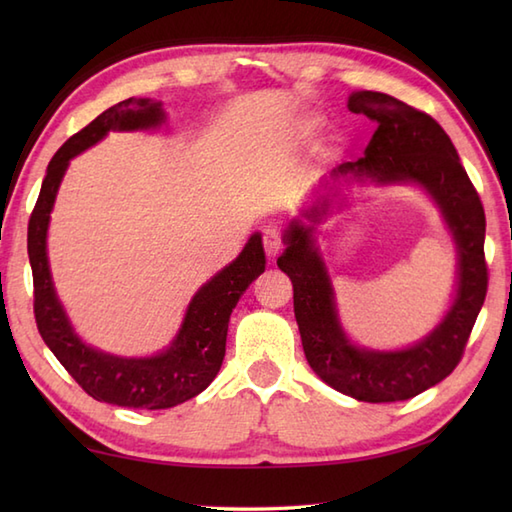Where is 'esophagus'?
<instances>
[{
  "mask_svg": "<svg viewBox=\"0 0 512 512\" xmlns=\"http://www.w3.org/2000/svg\"><path fill=\"white\" fill-rule=\"evenodd\" d=\"M281 248H284V237H281L279 228H266L264 231V250L270 259H275Z\"/></svg>",
  "mask_w": 512,
  "mask_h": 512,
  "instance_id": "esophagus-1",
  "label": "esophagus"
}]
</instances>
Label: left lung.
Masks as SVG:
<instances>
[{"instance_id": "obj_1", "label": "left lung", "mask_w": 512, "mask_h": 512, "mask_svg": "<svg viewBox=\"0 0 512 512\" xmlns=\"http://www.w3.org/2000/svg\"><path fill=\"white\" fill-rule=\"evenodd\" d=\"M347 107L376 123L365 156L343 162L321 178L301 220L286 228L277 266L292 281L295 317L310 367L323 383L363 402H396L438 385L460 363L464 345L486 297V217L451 138L429 114L383 92H352ZM354 181L390 186L416 183L439 206L459 250L456 292L443 321L402 351H369L342 330L333 289L316 246V226L344 201Z\"/></svg>"}]
</instances>
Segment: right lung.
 <instances>
[{
    "mask_svg": "<svg viewBox=\"0 0 512 512\" xmlns=\"http://www.w3.org/2000/svg\"><path fill=\"white\" fill-rule=\"evenodd\" d=\"M160 101L127 99L74 134L50 160L39 200L28 224V257L35 281V319L41 339L94 400L134 409H169L191 400L213 383L224 361L228 319L246 288L266 270L262 235L253 233L244 250L195 292L178 334L154 356H116L88 345L74 332L54 290L48 262V226L54 200L74 156L110 132H145L165 125Z\"/></svg>",
    "mask_w": 512,
    "mask_h": 512,
    "instance_id": "1",
    "label": "right lung"
}]
</instances>
